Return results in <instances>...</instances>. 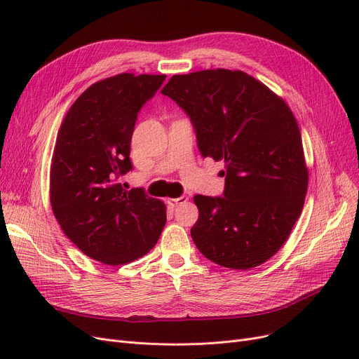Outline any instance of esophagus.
<instances>
[{"mask_svg": "<svg viewBox=\"0 0 359 359\" xmlns=\"http://www.w3.org/2000/svg\"><path fill=\"white\" fill-rule=\"evenodd\" d=\"M189 201V198L187 196H180V198H175V199H168V203L170 205V206H178V205H182V203H186Z\"/></svg>", "mask_w": 359, "mask_h": 359, "instance_id": "34e87169", "label": "esophagus"}]
</instances>
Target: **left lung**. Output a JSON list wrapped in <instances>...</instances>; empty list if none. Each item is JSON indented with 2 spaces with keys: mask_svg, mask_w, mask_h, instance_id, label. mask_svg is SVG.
I'll return each mask as SVG.
<instances>
[{
  "mask_svg": "<svg viewBox=\"0 0 359 359\" xmlns=\"http://www.w3.org/2000/svg\"><path fill=\"white\" fill-rule=\"evenodd\" d=\"M161 93L190 116L203 157L224 161L222 198L196 194L191 238L211 262L250 269L289 238L307 194L299 127L286 102L241 70L175 74Z\"/></svg>",
  "mask_w": 359,
  "mask_h": 359,
  "instance_id": "1",
  "label": "left lung"
}]
</instances>
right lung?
Returning a JSON list of instances; mask_svg holds the SVG:
<instances>
[{
    "mask_svg": "<svg viewBox=\"0 0 359 359\" xmlns=\"http://www.w3.org/2000/svg\"><path fill=\"white\" fill-rule=\"evenodd\" d=\"M166 74L121 73L93 83L60 127L50 165V205L62 232L82 253L124 265L153 248L166 205L116 180L132 170L130 142L142 106Z\"/></svg>",
    "mask_w": 359,
    "mask_h": 359,
    "instance_id": "1",
    "label": "right lung"
}]
</instances>
